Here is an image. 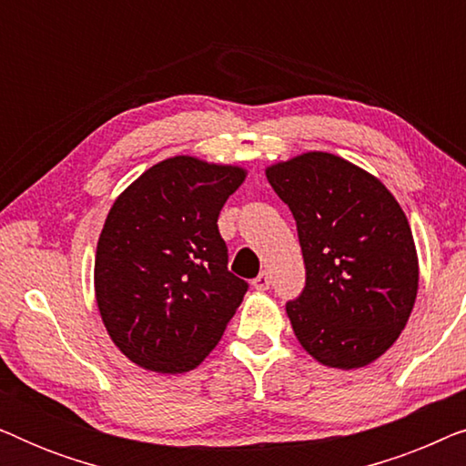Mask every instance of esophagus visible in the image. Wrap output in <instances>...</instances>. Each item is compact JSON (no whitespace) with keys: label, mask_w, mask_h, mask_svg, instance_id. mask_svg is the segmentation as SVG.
Returning <instances> with one entry per match:
<instances>
[{"label":"esophagus","mask_w":466,"mask_h":466,"mask_svg":"<svg viewBox=\"0 0 466 466\" xmlns=\"http://www.w3.org/2000/svg\"><path fill=\"white\" fill-rule=\"evenodd\" d=\"M269 284H271V279H269V273H267V271H260L258 276L252 279V286L257 290H267V289H269Z\"/></svg>","instance_id":"34e87169"}]
</instances>
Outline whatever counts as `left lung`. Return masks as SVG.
Returning <instances> with one entry per match:
<instances>
[{"label": "left lung", "mask_w": 466, "mask_h": 466, "mask_svg": "<svg viewBox=\"0 0 466 466\" xmlns=\"http://www.w3.org/2000/svg\"><path fill=\"white\" fill-rule=\"evenodd\" d=\"M265 174L295 216L305 260V289L286 303L299 343L327 367H367L399 339L416 303L405 212L378 177L329 152Z\"/></svg>", "instance_id": "1"}]
</instances>
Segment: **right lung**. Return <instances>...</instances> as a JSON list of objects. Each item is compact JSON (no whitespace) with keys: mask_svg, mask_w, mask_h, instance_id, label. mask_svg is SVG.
Masks as SVG:
<instances>
[{"mask_svg":"<svg viewBox=\"0 0 466 466\" xmlns=\"http://www.w3.org/2000/svg\"><path fill=\"white\" fill-rule=\"evenodd\" d=\"M244 180L238 165L171 157L114 201L95 254V299L131 362L184 373L220 341L248 282L228 271L218 214Z\"/></svg>","mask_w":466,"mask_h":466,"instance_id":"obj_1","label":"right lung"}]
</instances>
